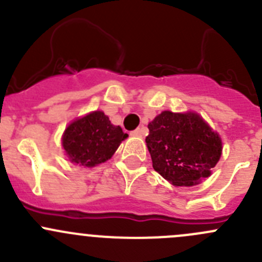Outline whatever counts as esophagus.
I'll return each instance as SVG.
<instances>
[{"instance_id":"1","label":"esophagus","mask_w":262,"mask_h":262,"mask_svg":"<svg viewBox=\"0 0 262 262\" xmlns=\"http://www.w3.org/2000/svg\"><path fill=\"white\" fill-rule=\"evenodd\" d=\"M132 136L134 137H142L143 136V128H137L132 132Z\"/></svg>"}]
</instances>
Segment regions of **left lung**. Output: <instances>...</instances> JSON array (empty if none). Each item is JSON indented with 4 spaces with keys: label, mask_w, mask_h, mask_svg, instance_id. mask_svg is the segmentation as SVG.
Here are the masks:
<instances>
[{
    "label": "left lung",
    "mask_w": 262,
    "mask_h": 262,
    "mask_svg": "<svg viewBox=\"0 0 262 262\" xmlns=\"http://www.w3.org/2000/svg\"><path fill=\"white\" fill-rule=\"evenodd\" d=\"M153 168L176 186H192L221 158L222 141L198 114L163 112L148 124Z\"/></svg>",
    "instance_id": "1"
}]
</instances>
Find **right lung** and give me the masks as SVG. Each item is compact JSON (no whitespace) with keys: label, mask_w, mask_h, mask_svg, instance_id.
Returning <instances> with one entry per match:
<instances>
[{"label":"right lung","mask_w":262,"mask_h":262,"mask_svg":"<svg viewBox=\"0 0 262 262\" xmlns=\"http://www.w3.org/2000/svg\"><path fill=\"white\" fill-rule=\"evenodd\" d=\"M126 137L104 113L94 112L67 126L62 144L71 162L92 167L109 160Z\"/></svg>","instance_id":"add662e5"}]
</instances>
